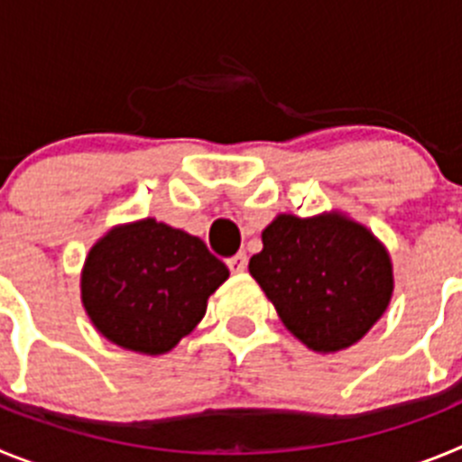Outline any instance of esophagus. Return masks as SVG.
Masks as SVG:
<instances>
[{
  "mask_svg": "<svg viewBox=\"0 0 462 462\" xmlns=\"http://www.w3.org/2000/svg\"><path fill=\"white\" fill-rule=\"evenodd\" d=\"M226 266L231 273H243L245 268H247V254H245V252H238V254H234L231 259H226Z\"/></svg>",
  "mask_w": 462,
  "mask_h": 462,
  "instance_id": "esophagus-1",
  "label": "esophagus"
}]
</instances>
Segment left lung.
Wrapping results in <instances>:
<instances>
[{
    "instance_id": "left-lung-1",
    "label": "left lung",
    "mask_w": 462,
    "mask_h": 462,
    "mask_svg": "<svg viewBox=\"0 0 462 462\" xmlns=\"http://www.w3.org/2000/svg\"><path fill=\"white\" fill-rule=\"evenodd\" d=\"M250 273L282 324L314 352H340L361 340L393 291L391 259L368 228L352 219L280 215L261 234Z\"/></svg>"
}]
</instances>
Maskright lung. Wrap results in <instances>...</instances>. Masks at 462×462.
<instances>
[{"label":"right lung","instance_id":"right-lung-1","mask_svg":"<svg viewBox=\"0 0 462 462\" xmlns=\"http://www.w3.org/2000/svg\"><path fill=\"white\" fill-rule=\"evenodd\" d=\"M228 277L201 238L154 219L113 228L85 261L80 291L101 336L132 352L173 349Z\"/></svg>","mask_w":462,"mask_h":462}]
</instances>
